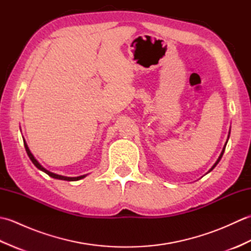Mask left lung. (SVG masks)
I'll use <instances>...</instances> for the list:
<instances>
[{
  "mask_svg": "<svg viewBox=\"0 0 251 251\" xmlns=\"http://www.w3.org/2000/svg\"><path fill=\"white\" fill-rule=\"evenodd\" d=\"M226 146H225V148H223V150H222V152H221V154H220V156H219V158H218V161L216 162V164L214 165V166H212V167H211V169H210V170H212V169H214V168H215V167L217 166V164L220 162V159H221V157H222V155H223V153H225V150H226ZM210 170H209V172H210Z\"/></svg>",
  "mask_w": 251,
  "mask_h": 251,
  "instance_id": "1",
  "label": "left lung"
}]
</instances>
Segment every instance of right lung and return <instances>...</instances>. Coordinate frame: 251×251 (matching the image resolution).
I'll return each mask as SVG.
<instances>
[{
    "label": "right lung",
    "instance_id": "1",
    "mask_svg": "<svg viewBox=\"0 0 251 251\" xmlns=\"http://www.w3.org/2000/svg\"><path fill=\"white\" fill-rule=\"evenodd\" d=\"M24 145H25V151H26V154H28V156L30 157V159L32 161V163H33L35 166L39 168L40 170H42V172L46 173L47 175L50 176V177L51 178H55V179H59V180H66V181H76V180H79V179H83L84 177H86V175H83V176H79V177H65V176H60V175H56L54 173H50L49 172V170H46L43 166H41V164L36 161V159L34 158V156L32 155V153L30 152L28 146H26L25 141L24 140Z\"/></svg>",
    "mask_w": 251,
    "mask_h": 251
}]
</instances>
